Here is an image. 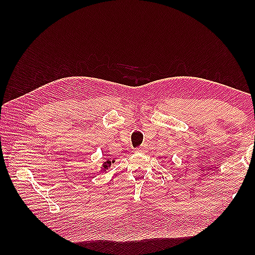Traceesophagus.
Returning <instances> with one entry per match:
<instances>
[{
	"mask_svg": "<svg viewBox=\"0 0 255 255\" xmlns=\"http://www.w3.org/2000/svg\"><path fill=\"white\" fill-rule=\"evenodd\" d=\"M138 152H147L148 151V145L147 144H142V145H140L139 148H137L136 149Z\"/></svg>",
	"mask_w": 255,
	"mask_h": 255,
	"instance_id": "esophagus-1",
	"label": "esophagus"
}]
</instances>
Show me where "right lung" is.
Segmentation results:
<instances>
[{"instance_id": "right-lung-1", "label": "right lung", "mask_w": 255, "mask_h": 255, "mask_svg": "<svg viewBox=\"0 0 255 255\" xmlns=\"http://www.w3.org/2000/svg\"><path fill=\"white\" fill-rule=\"evenodd\" d=\"M113 162H114V161H113ZM107 164H111V161H110V160L107 161ZM106 167H107V165H105V166H104V170H106Z\"/></svg>"}]
</instances>
